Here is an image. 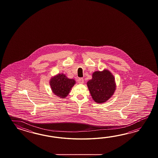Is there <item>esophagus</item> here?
Here are the masks:
<instances>
[{
    "instance_id": "34e87169",
    "label": "esophagus",
    "mask_w": 158,
    "mask_h": 158,
    "mask_svg": "<svg viewBox=\"0 0 158 158\" xmlns=\"http://www.w3.org/2000/svg\"><path fill=\"white\" fill-rule=\"evenodd\" d=\"M78 83H79V84H83L84 83V79H83V78H78Z\"/></svg>"
}]
</instances>
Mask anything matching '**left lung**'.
I'll use <instances>...</instances> for the list:
<instances>
[{"label": "left lung", "mask_w": 158, "mask_h": 158, "mask_svg": "<svg viewBox=\"0 0 158 158\" xmlns=\"http://www.w3.org/2000/svg\"><path fill=\"white\" fill-rule=\"evenodd\" d=\"M87 86L91 97L97 103H103L110 99L116 88L114 76L108 69L95 71Z\"/></svg>", "instance_id": "1"}]
</instances>
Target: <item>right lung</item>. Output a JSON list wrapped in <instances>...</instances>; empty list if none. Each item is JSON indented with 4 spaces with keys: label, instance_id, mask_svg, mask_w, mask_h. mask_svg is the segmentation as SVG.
<instances>
[{
    "label": "right lung",
    "instance_id": "1",
    "mask_svg": "<svg viewBox=\"0 0 158 158\" xmlns=\"http://www.w3.org/2000/svg\"><path fill=\"white\" fill-rule=\"evenodd\" d=\"M49 83L52 93L57 97L64 99L70 93L76 81L68 78L65 74L58 73L51 78Z\"/></svg>",
    "mask_w": 158,
    "mask_h": 158
}]
</instances>
